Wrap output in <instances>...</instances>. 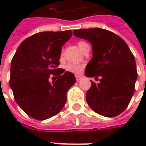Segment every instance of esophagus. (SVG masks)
I'll list each match as a JSON object with an SVG mask.
<instances>
[{"label":"esophagus","instance_id":"1","mask_svg":"<svg viewBox=\"0 0 146 146\" xmlns=\"http://www.w3.org/2000/svg\"><path fill=\"white\" fill-rule=\"evenodd\" d=\"M81 78H82V76H80V75H76V81H80V80H81Z\"/></svg>","mask_w":146,"mask_h":146}]
</instances>
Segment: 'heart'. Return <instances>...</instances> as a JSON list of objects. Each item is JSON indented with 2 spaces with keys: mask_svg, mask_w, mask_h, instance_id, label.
<instances>
[{
  "mask_svg": "<svg viewBox=\"0 0 146 146\" xmlns=\"http://www.w3.org/2000/svg\"><path fill=\"white\" fill-rule=\"evenodd\" d=\"M77 45L79 48L81 50V51H84V49L89 46L88 43H86L84 41H79L77 43ZM61 56H62V53L61 54ZM65 69L68 72H70V73H73L74 74H80V73L82 72L83 70V66L81 65H79V64H73V63H69L67 64L66 66H65Z\"/></svg>",
  "mask_w": 146,
  "mask_h": 146,
  "instance_id": "b5f03b06",
  "label": "heart"
}]
</instances>
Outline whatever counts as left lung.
<instances>
[{"mask_svg":"<svg viewBox=\"0 0 146 146\" xmlns=\"http://www.w3.org/2000/svg\"><path fill=\"white\" fill-rule=\"evenodd\" d=\"M73 34L92 44L85 76L102 77L98 84L91 81L86 94L88 104L102 116H118L127 107L135 92L138 73L134 55L126 42L109 30L82 29L74 30Z\"/></svg>","mask_w":146,"mask_h":146,"instance_id":"obj_1","label":"left lung"}]
</instances>
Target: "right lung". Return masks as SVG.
I'll return each mask as SVG.
<instances>
[{
    "label": "right lung",
    "mask_w": 146,
    "mask_h": 146,
    "mask_svg": "<svg viewBox=\"0 0 146 146\" xmlns=\"http://www.w3.org/2000/svg\"><path fill=\"white\" fill-rule=\"evenodd\" d=\"M72 34L70 30L33 34L21 43L12 58L10 87L15 100L33 119L44 120L59 113L67 91L76 82L73 73L58 68L62 47ZM50 76L56 80L49 82Z\"/></svg>",
    "instance_id": "right-lung-1"
}]
</instances>
